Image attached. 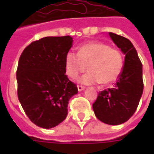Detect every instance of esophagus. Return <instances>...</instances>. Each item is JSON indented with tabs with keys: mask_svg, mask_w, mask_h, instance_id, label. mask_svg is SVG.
<instances>
[{
	"mask_svg": "<svg viewBox=\"0 0 154 154\" xmlns=\"http://www.w3.org/2000/svg\"><path fill=\"white\" fill-rule=\"evenodd\" d=\"M77 89H78L79 91H83L84 89H85V87H82V86H79V85H78V86H77Z\"/></svg>",
	"mask_w": 154,
	"mask_h": 154,
	"instance_id": "obj_1",
	"label": "esophagus"
}]
</instances>
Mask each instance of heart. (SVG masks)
<instances>
[{"mask_svg":"<svg viewBox=\"0 0 154 154\" xmlns=\"http://www.w3.org/2000/svg\"><path fill=\"white\" fill-rule=\"evenodd\" d=\"M124 66L122 53L102 42H91L82 45L78 53L69 51L65 56L66 73L76 79L87 68L89 70L81 77V83H112L119 77Z\"/></svg>","mask_w":154,"mask_h":154,"instance_id":"obj_1","label":"heart"}]
</instances>
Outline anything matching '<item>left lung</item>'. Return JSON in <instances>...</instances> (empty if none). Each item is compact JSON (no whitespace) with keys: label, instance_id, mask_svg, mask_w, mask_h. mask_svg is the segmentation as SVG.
<instances>
[{"label":"left lung","instance_id":"left-lung-1","mask_svg":"<svg viewBox=\"0 0 154 154\" xmlns=\"http://www.w3.org/2000/svg\"><path fill=\"white\" fill-rule=\"evenodd\" d=\"M109 35L125 55V63L115 86L100 91L92 107L101 122L117 125L126 122L138 107L143 90V68L132 43L114 33Z\"/></svg>","mask_w":154,"mask_h":154}]
</instances>
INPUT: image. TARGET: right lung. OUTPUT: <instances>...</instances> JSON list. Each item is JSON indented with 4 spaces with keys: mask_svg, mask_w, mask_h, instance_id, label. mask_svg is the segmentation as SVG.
Instances as JSON below:
<instances>
[{
    "mask_svg": "<svg viewBox=\"0 0 154 154\" xmlns=\"http://www.w3.org/2000/svg\"><path fill=\"white\" fill-rule=\"evenodd\" d=\"M72 46L70 36L45 37L25 48L16 71L17 94L25 114L44 129L66 119L68 101L77 85L66 75L65 56Z\"/></svg>",
    "mask_w": 154,
    "mask_h": 154,
    "instance_id": "add662e5",
    "label": "right lung"
}]
</instances>
